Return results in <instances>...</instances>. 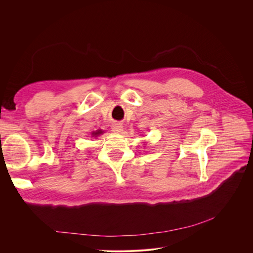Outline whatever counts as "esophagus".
Returning <instances> with one entry per match:
<instances>
[{
	"label": "esophagus",
	"instance_id": "1",
	"mask_svg": "<svg viewBox=\"0 0 253 253\" xmlns=\"http://www.w3.org/2000/svg\"><path fill=\"white\" fill-rule=\"evenodd\" d=\"M112 131L115 132V133H121L123 131V126L120 124H113L112 125Z\"/></svg>",
	"mask_w": 253,
	"mask_h": 253
}]
</instances>
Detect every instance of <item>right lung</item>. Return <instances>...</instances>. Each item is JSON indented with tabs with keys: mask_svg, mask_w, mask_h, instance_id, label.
Listing matches in <instances>:
<instances>
[{
	"mask_svg": "<svg viewBox=\"0 0 253 253\" xmlns=\"http://www.w3.org/2000/svg\"><path fill=\"white\" fill-rule=\"evenodd\" d=\"M101 132H102V131H97V132H93V135H95V136H96V135L100 134V133H101Z\"/></svg>",
	"mask_w": 253,
	"mask_h": 253,
	"instance_id": "obj_1",
	"label": "right lung"
}]
</instances>
